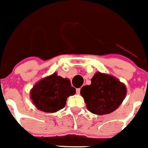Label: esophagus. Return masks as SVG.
<instances>
[{
	"label": "esophagus",
	"instance_id": "obj_1",
	"mask_svg": "<svg viewBox=\"0 0 148 148\" xmlns=\"http://www.w3.org/2000/svg\"><path fill=\"white\" fill-rule=\"evenodd\" d=\"M76 93H77V94H80V88H77V89H76Z\"/></svg>",
	"mask_w": 148,
	"mask_h": 148
}]
</instances>
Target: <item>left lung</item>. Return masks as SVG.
Returning <instances> with one entry per match:
<instances>
[{
    "label": "left lung",
    "instance_id": "1",
    "mask_svg": "<svg viewBox=\"0 0 148 148\" xmlns=\"http://www.w3.org/2000/svg\"><path fill=\"white\" fill-rule=\"evenodd\" d=\"M88 110L97 115L114 112L122 104L127 87L116 77L97 72L91 78V83L80 90Z\"/></svg>",
    "mask_w": 148,
    "mask_h": 148
}]
</instances>
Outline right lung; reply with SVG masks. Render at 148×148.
<instances>
[{
	"instance_id": "obj_1",
	"label": "right lung",
	"mask_w": 148,
	"mask_h": 148,
	"mask_svg": "<svg viewBox=\"0 0 148 148\" xmlns=\"http://www.w3.org/2000/svg\"><path fill=\"white\" fill-rule=\"evenodd\" d=\"M68 78L57 73L41 79L30 90V99L35 107L47 113H55L64 108L67 99L75 93Z\"/></svg>"
}]
</instances>
